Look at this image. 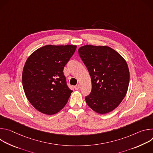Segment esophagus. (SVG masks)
Masks as SVG:
<instances>
[{"label":"esophagus","instance_id":"obj_1","mask_svg":"<svg viewBox=\"0 0 153 153\" xmlns=\"http://www.w3.org/2000/svg\"><path fill=\"white\" fill-rule=\"evenodd\" d=\"M74 88L75 90H78L79 88H80V85L78 84V85H76L75 86H74Z\"/></svg>","mask_w":153,"mask_h":153}]
</instances>
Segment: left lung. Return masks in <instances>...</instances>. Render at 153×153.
<instances>
[{
	"label": "left lung",
	"mask_w": 153,
	"mask_h": 153,
	"mask_svg": "<svg viewBox=\"0 0 153 153\" xmlns=\"http://www.w3.org/2000/svg\"><path fill=\"white\" fill-rule=\"evenodd\" d=\"M78 51L91 79V91L85 97L87 105L101 114L112 111L127 93L129 72L126 61L107 46L87 45Z\"/></svg>",
	"instance_id": "obj_1"
}]
</instances>
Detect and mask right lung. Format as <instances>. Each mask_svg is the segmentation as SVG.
<instances>
[{
  "mask_svg": "<svg viewBox=\"0 0 153 153\" xmlns=\"http://www.w3.org/2000/svg\"><path fill=\"white\" fill-rule=\"evenodd\" d=\"M76 45H46L33 53L22 73L27 98L39 111L48 115L58 113L73 92L67 85L63 68L74 54Z\"/></svg>",
  "mask_w": 153,
  "mask_h": 153,
  "instance_id": "right-lung-1",
  "label": "right lung"
}]
</instances>
